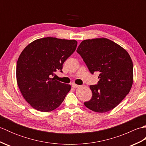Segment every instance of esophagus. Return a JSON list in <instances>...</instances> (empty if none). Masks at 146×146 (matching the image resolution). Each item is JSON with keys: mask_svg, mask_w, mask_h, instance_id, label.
Listing matches in <instances>:
<instances>
[{"mask_svg": "<svg viewBox=\"0 0 146 146\" xmlns=\"http://www.w3.org/2000/svg\"><path fill=\"white\" fill-rule=\"evenodd\" d=\"M71 86H72L73 88H77V87H78V86H80V85L75 84V83H73V84L71 85Z\"/></svg>", "mask_w": 146, "mask_h": 146, "instance_id": "34e87169", "label": "esophagus"}]
</instances>
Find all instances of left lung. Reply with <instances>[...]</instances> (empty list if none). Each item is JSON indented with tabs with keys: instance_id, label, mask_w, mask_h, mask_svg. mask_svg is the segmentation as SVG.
Listing matches in <instances>:
<instances>
[{
	"instance_id": "8db88e82",
	"label": "left lung",
	"mask_w": 146,
	"mask_h": 146,
	"mask_svg": "<svg viewBox=\"0 0 146 146\" xmlns=\"http://www.w3.org/2000/svg\"><path fill=\"white\" fill-rule=\"evenodd\" d=\"M92 74L100 73L97 85H90L92 97L84 103L90 110L104 113L119 105L131 90L133 63L125 49L107 38L83 41L77 48Z\"/></svg>"
}]
</instances>
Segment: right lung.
Returning a JSON list of instances; mask_svg holds the SVG:
<instances>
[{
	"label": "right lung",
	"instance_id": "1",
	"mask_svg": "<svg viewBox=\"0 0 146 146\" xmlns=\"http://www.w3.org/2000/svg\"><path fill=\"white\" fill-rule=\"evenodd\" d=\"M76 40L44 38L27 45L18 58L17 82L24 99L37 110L47 112L58 108L71 89L54 78L63 72L64 62L75 51Z\"/></svg>",
	"mask_w": 146,
	"mask_h": 146
}]
</instances>
